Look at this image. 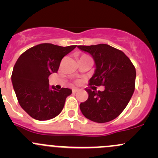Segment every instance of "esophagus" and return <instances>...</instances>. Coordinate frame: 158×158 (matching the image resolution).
Returning <instances> with one entry per match:
<instances>
[{"mask_svg":"<svg viewBox=\"0 0 158 158\" xmlns=\"http://www.w3.org/2000/svg\"><path fill=\"white\" fill-rule=\"evenodd\" d=\"M78 91H79V89H77V88L73 89V93H76V92H77Z\"/></svg>","mask_w":158,"mask_h":158,"instance_id":"obj_1","label":"esophagus"}]
</instances>
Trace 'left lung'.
I'll return each mask as SVG.
<instances>
[{"mask_svg": "<svg viewBox=\"0 0 158 158\" xmlns=\"http://www.w3.org/2000/svg\"><path fill=\"white\" fill-rule=\"evenodd\" d=\"M95 62V72L89 85H104L101 92L85 89L89 98L79 105L86 118L105 123L117 118L125 109L135 91L136 71L122 51L108 44L78 46Z\"/></svg>", "mask_w": 158, "mask_h": 158, "instance_id": "8db88e82", "label": "left lung"}]
</instances>
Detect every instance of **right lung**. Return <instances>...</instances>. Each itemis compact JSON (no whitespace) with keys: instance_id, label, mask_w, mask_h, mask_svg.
<instances>
[{"instance_id":"1","label":"right lung","mask_w":158,"mask_h":158,"mask_svg":"<svg viewBox=\"0 0 158 158\" xmlns=\"http://www.w3.org/2000/svg\"><path fill=\"white\" fill-rule=\"evenodd\" d=\"M76 47L39 44L25 51L17 60L11 81L19 104L30 117L49 120L62 111L72 90L50 87L48 77L57 73L62 59Z\"/></svg>"}]
</instances>
